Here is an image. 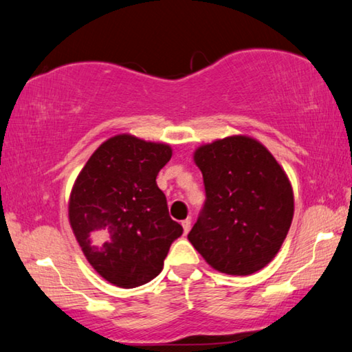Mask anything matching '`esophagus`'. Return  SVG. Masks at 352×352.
<instances>
[{
	"label": "esophagus",
	"instance_id": "esophagus-1",
	"mask_svg": "<svg viewBox=\"0 0 352 352\" xmlns=\"http://www.w3.org/2000/svg\"><path fill=\"white\" fill-rule=\"evenodd\" d=\"M182 226H183L184 234H188V233H189V230H190V219L183 220V222H182Z\"/></svg>",
	"mask_w": 352,
	"mask_h": 352
}]
</instances>
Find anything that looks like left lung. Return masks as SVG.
<instances>
[{
    "label": "left lung",
    "mask_w": 352,
    "mask_h": 352,
    "mask_svg": "<svg viewBox=\"0 0 352 352\" xmlns=\"http://www.w3.org/2000/svg\"><path fill=\"white\" fill-rule=\"evenodd\" d=\"M206 201L188 239L214 270L247 276L272 262L294 219L287 174L262 142L226 136L195 148Z\"/></svg>",
    "instance_id": "obj_1"
}]
</instances>
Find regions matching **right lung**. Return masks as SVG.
<instances>
[{
  "label": "right lung",
  "instance_id": "1",
  "mask_svg": "<svg viewBox=\"0 0 352 352\" xmlns=\"http://www.w3.org/2000/svg\"><path fill=\"white\" fill-rule=\"evenodd\" d=\"M172 157L164 142L130 133L104 141L77 175L68 201L71 230L105 281L133 289L163 270L183 228L169 217L157 175Z\"/></svg>",
  "mask_w": 352,
  "mask_h": 352
}]
</instances>
